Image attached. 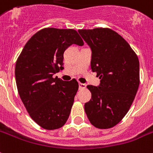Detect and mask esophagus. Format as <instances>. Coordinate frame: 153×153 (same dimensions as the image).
Here are the masks:
<instances>
[{
    "instance_id": "34e87169",
    "label": "esophagus",
    "mask_w": 153,
    "mask_h": 153,
    "mask_svg": "<svg viewBox=\"0 0 153 153\" xmlns=\"http://www.w3.org/2000/svg\"><path fill=\"white\" fill-rule=\"evenodd\" d=\"M79 89H85V87H86V85H85V83H81V82H79Z\"/></svg>"
}]
</instances>
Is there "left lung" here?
Returning <instances> with one entry per match:
<instances>
[{"label":"left lung","instance_id":"left-lung-1","mask_svg":"<svg viewBox=\"0 0 153 153\" xmlns=\"http://www.w3.org/2000/svg\"><path fill=\"white\" fill-rule=\"evenodd\" d=\"M91 49V69L100 79L89 85L92 97L85 111L92 125L99 129L115 126L128 112L140 83L139 60L130 45L108 28L79 30Z\"/></svg>","mask_w":153,"mask_h":153}]
</instances>
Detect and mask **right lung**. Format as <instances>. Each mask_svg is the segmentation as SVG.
I'll list each match as a JSON object with an SVG mask.
<instances>
[{"label": "right lung", "instance_id": "1", "mask_svg": "<svg viewBox=\"0 0 153 153\" xmlns=\"http://www.w3.org/2000/svg\"><path fill=\"white\" fill-rule=\"evenodd\" d=\"M72 44H84L76 30L45 28L27 42L16 61L19 97L32 120L45 130L65 124L79 89L75 79L66 82L53 77L64 69V51Z\"/></svg>", "mask_w": 153, "mask_h": 153}]
</instances>
